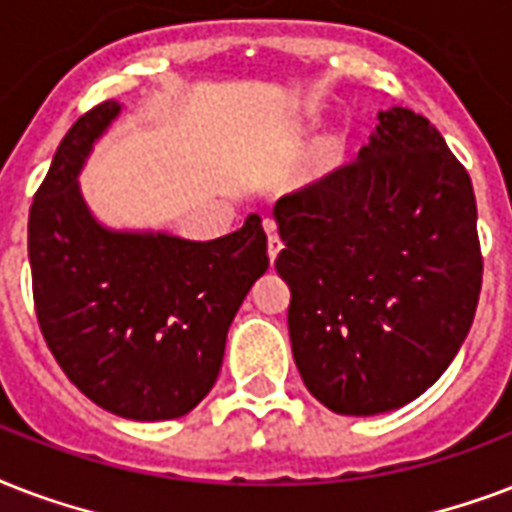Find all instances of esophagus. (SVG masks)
<instances>
[{
    "instance_id": "esophagus-1",
    "label": "esophagus",
    "mask_w": 512,
    "mask_h": 512,
    "mask_svg": "<svg viewBox=\"0 0 512 512\" xmlns=\"http://www.w3.org/2000/svg\"><path fill=\"white\" fill-rule=\"evenodd\" d=\"M264 229H267V253H269V261L277 259V253H280V248H283V243H280V237H277V227L275 221H264Z\"/></svg>"
}]
</instances>
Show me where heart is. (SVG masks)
Here are the masks:
<instances>
[{
    "label": "heart",
    "mask_w": 512,
    "mask_h": 512,
    "mask_svg": "<svg viewBox=\"0 0 512 512\" xmlns=\"http://www.w3.org/2000/svg\"><path fill=\"white\" fill-rule=\"evenodd\" d=\"M339 154H342V146H339V141H328V144H323V149H320V154H318V168L320 170L334 168L336 162H339Z\"/></svg>",
    "instance_id": "1"
}]
</instances>
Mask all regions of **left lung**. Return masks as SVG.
Returning a JSON list of instances; mask_svg holds the SVG:
<instances>
[{"label": "left lung", "instance_id": "left-lung-1", "mask_svg": "<svg viewBox=\"0 0 512 512\" xmlns=\"http://www.w3.org/2000/svg\"><path fill=\"white\" fill-rule=\"evenodd\" d=\"M275 219L307 390L336 414L371 417L433 387L483 280L473 181L433 122L379 112L358 157L283 194Z\"/></svg>", "mask_w": 512, "mask_h": 512}]
</instances>
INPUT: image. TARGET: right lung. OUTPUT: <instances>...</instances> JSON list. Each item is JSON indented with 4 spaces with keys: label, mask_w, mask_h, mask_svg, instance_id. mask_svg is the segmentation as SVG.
I'll use <instances>...</instances> for the list:
<instances>
[{
    "label": "right lung",
    "mask_w": 512,
    "mask_h": 512,
    "mask_svg": "<svg viewBox=\"0 0 512 512\" xmlns=\"http://www.w3.org/2000/svg\"><path fill=\"white\" fill-rule=\"evenodd\" d=\"M117 112L104 101L82 114L34 194L31 291L71 384L117 417L160 422L189 414L216 384L229 323L269 267L267 235L256 213L211 243L95 224L77 173Z\"/></svg>",
    "instance_id": "1"
}]
</instances>
